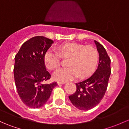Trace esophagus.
Segmentation results:
<instances>
[{
    "label": "esophagus",
    "mask_w": 129,
    "mask_h": 129,
    "mask_svg": "<svg viewBox=\"0 0 129 129\" xmlns=\"http://www.w3.org/2000/svg\"><path fill=\"white\" fill-rule=\"evenodd\" d=\"M66 82H57V85H63Z\"/></svg>",
    "instance_id": "1"
}]
</instances>
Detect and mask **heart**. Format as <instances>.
<instances>
[{"label":"heart","mask_w":129,"mask_h":129,"mask_svg":"<svg viewBox=\"0 0 129 129\" xmlns=\"http://www.w3.org/2000/svg\"><path fill=\"white\" fill-rule=\"evenodd\" d=\"M57 50L60 56L69 57V59L68 67L58 69L54 72L53 77L56 80H68L77 75L79 78H84L95 69L98 54L92 46L70 43L59 46ZM44 62L48 69H55L60 64V56L55 51L48 50L44 54Z\"/></svg>","instance_id":"obj_1"}]
</instances>
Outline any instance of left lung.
<instances>
[{
  "label": "left lung",
  "instance_id": "left-lung-1",
  "mask_svg": "<svg viewBox=\"0 0 129 129\" xmlns=\"http://www.w3.org/2000/svg\"><path fill=\"white\" fill-rule=\"evenodd\" d=\"M99 53V63L94 74L87 79L76 83L77 90L69 96L73 105L80 110H89L95 107L104 97L111 75V59L105 48L94 41Z\"/></svg>",
  "mask_w": 129,
  "mask_h": 129
}]
</instances>
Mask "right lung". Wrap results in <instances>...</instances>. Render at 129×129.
Masks as SVG:
<instances>
[{
  "label": "right lung",
  "mask_w": 129,
  "mask_h": 129,
  "mask_svg": "<svg viewBox=\"0 0 129 129\" xmlns=\"http://www.w3.org/2000/svg\"><path fill=\"white\" fill-rule=\"evenodd\" d=\"M54 41L44 36H35L22 44L15 57V83L19 96L31 108H40L50 98L56 82L45 84L51 75L46 70L44 54Z\"/></svg>",
  "instance_id": "1"
}]
</instances>
